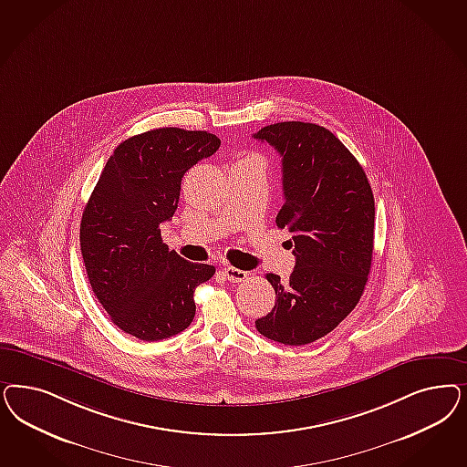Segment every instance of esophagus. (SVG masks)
<instances>
[{"label": "esophagus", "mask_w": 467, "mask_h": 467, "mask_svg": "<svg viewBox=\"0 0 467 467\" xmlns=\"http://www.w3.org/2000/svg\"><path fill=\"white\" fill-rule=\"evenodd\" d=\"M223 275H225L230 282L237 284V282H244L249 273H247V271L239 270V268H234V266H225V268H223Z\"/></svg>", "instance_id": "34e87169"}]
</instances>
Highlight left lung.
<instances>
[{"label":"left lung","mask_w":467,"mask_h":467,"mask_svg":"<svg viewBox=\"0 0 467 467\" xmlns=\"http://www.w3.org/2000/svg\"><path fill=\"white\" fill-rule=\"evenodd\" d=\"M254 139L282 156L285 202L276 226L292 234L288 282L268 273L275 306L256 330L284 346H306L337 328L358 306L373 259L375 197L352 152L317 123L280 121Z\"/></svg>","instance_id":"obj_1"}]
</instances>
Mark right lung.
Returning a JSON list of instances; mask_svg holds the SVG:
<instances>
[{
  "instance_id": "obj_1",
  "label": "right lung",
  "mask_w": 467,
  "mask_h": 467,
  "mask_svg": "<svg viewBox=\"0 0 467 467\" xmlns=\"http://www.w3.org/2000/svg\"><path fill=\"white\" fill-rule=\"evenodd\" d=\"M204 130L154 129L123 140L96 183L80 222L90 286L120 330L158 342L185 330L196 315V286L214 266L168 251L160 225L179 206L182 177L214 154Z\"/></svg>"
}]
</instances>
